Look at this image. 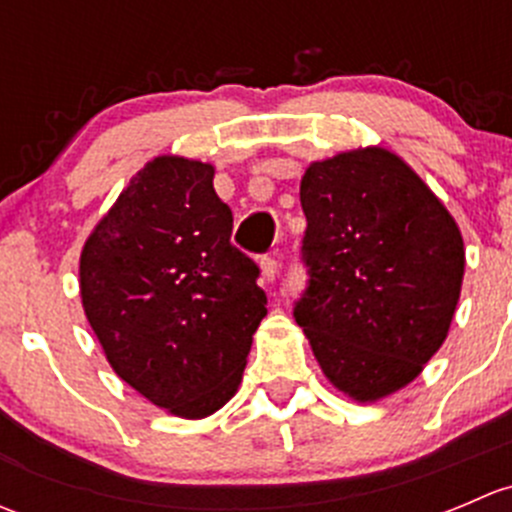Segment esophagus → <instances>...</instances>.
Wrapping results in <instances>:
<instances>
[{"mask_svg":"<svg viewBox=\"0 0 512 512\" xmlns=\"http://www.w3.org/2000/svg\"><path fill=\"white\" fill-rule=\"evenodd\" d=\"M277 275H280V262H277V257H265L262 260V277L267 282H272Z\"/></svg>","mask_w":512,"mask_h":512,"instance_id":"1","label":"esophagus"}]
</instances>
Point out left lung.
<instances>
[{"mask_svg":"<svg viewBox=\"0 0 512 512\" xmlns=\"http://www.w3.org/2000/svg\"><path fill=\"white\" fill-rule=\"evenodd\" d=\"M299 200L309 280L294 319L339 391L361 404L384 399L446 339L466 267L461 230L384 148L312 163Z\"/></svg>","mask_w":512,"mask_h":512,"instance_id":"1","label":"left lung"}]
</instances>
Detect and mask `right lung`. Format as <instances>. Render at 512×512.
Here are the masks:
<instances>
[{
    "label": "right lung",
    "mask_w": 512,
    "mask_h": 512,
    "mask_svg": "<svg viewBox=\"0 0 512 512\" xmlns=\"http://www.w3.org/2000/svg\"><path fill=\"white\" fill-rule=\"evenodd\" d=\"M213 165L158 156L81 252V299L108 364L151 404L203 418L235 396L267 314L260 267L230 242Z\"/></svg>",
    "instance_id": "1"
}]
</instances>
